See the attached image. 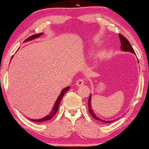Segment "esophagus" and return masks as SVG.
<instances>
[{
  "label": "esophagus",
  "mask_w": 149,
  "mask_h": 149,
  "mask_svg": "<svg viewBox=\"0 0 149 149\" xmlns=\"http://www.w3.org/2000/svg\"><path fill=\"white\" fill-rule=\"evenodd\" d=\"M84 83H85V80H84V79H78V80L77 81L76 85H77V86L79 87V86H81V85H84Z\"/></svg>",
  "instance_id": "34e87169"
}]
</instances>
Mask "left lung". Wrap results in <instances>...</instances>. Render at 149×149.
<instances>
[{
	"mask_svg": "<svg viewBox=\"0 0 149 149\" xmlns=\"http://www.w3.org/2000/svg\"><path fill=\"white\" fill-rule=\"evenodd\" d=\"M119 38H120V42H121V51H123V52H130V53H132V54H135V52H134V50L133 49V48H132V45H130V42L127 40V38H125L123 35H121V34H119ZM91 94H90V95H89L88 103H87V104H88L89 112V113L91 114V115L92 116V117L94 118L95 119L98 120V121L102 122V123H111V122H113L114 120H112V121H105V120H103V119H100V117H97L96 115H95V114L94 113V112H93L92 108H91Z\"/></svg>",
	"mask_w": 149,
	"mask_h": 149,
	"instance_id": "8db88e82",
	"label": "left lung"
}]
</instances>
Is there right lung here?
I'll return each instance as SVG.
<instances>
[{"mask_svg": "<svg viewBox=\"0 0 149 149\" xmlns=\"http://www.w3.org/2000/svg\"><path fill=\"white\" fill-rule=\"evenodd\" d=\"M42 34V33L34 34V35L30 36L29 38H28L27 39H26L25 40H24V42H28V41H30V40L35 39V38H36L40 37V36H41ZM12 58H13V56H12ZM69 89H70V86L65 87V88L62 89V91H61L60 95H59V96L58 97V99L56 100V101L54 104V107H53V108H52V111H51V113L49 114V115H47V116H45V117H44L43 118H41V119H30V118H29V119L31 120L32 121H34V122H42V121H47V120H49V119H52V118H53V117H54V116L56 115L57 111H58V108H59V105H60V103L61 100H62L63 96H64L65 93L67 92V91H68Z\"/></svg>", "mask_w": 149, "mask_h": 149, "instance_id": "obj_1", "label": "right lung"}]
</instances>
